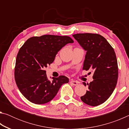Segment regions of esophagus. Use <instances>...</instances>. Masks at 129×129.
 <instances>
[{"label":"esophagus","mask_w":129,"mask_h":129,"mask_svg":"<svg viewBox=\"0 0 129 129\" xmlns=\"http://www.w3.org/2000/svg\"><path fill=\"white\" fill-rule=\"evenodd\" d=\"M70 82H71V84H72L73 85H77L78 84V82L77 81H73V80H71Z\"/></svg>","instance_id":"obj_1"}]
</instances>
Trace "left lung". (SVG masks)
I'll return each instance as SVG.
<instances>
[{
  "label": "left lung",
  "instance_id": "left-lung-1",
  "mask_svg": "<svg viewBox=\"0 0 129 129\" xmlns=\"http://www.w3.org/2000/svg\"><path fill=\"white\" fill-rule=\"evenodd\" d=\"M72 36L86 51L82 69L93 71V81L87 84L89 89L81 100L88 105H100L110 97L117 85L118 68L114 50L99 34H77Z\"/></svg>",
  "mask_w": 129,
  "mask_h": 129
}]
</instances>
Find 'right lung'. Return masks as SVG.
<instances>
[{"label": "right lung", "instance_id": "obj_1", "mask_svg": "<svg viewBox=\"0 0 129 129\" xmlns=\"http://www.w3.org/2000/svg\"><path fill=\"white\" fill-rule=\"evenodd\" d=\"M74 41L68 36L45 35L30 38L16 56L15 79L21 94L28 101L44 104L55 97L62 85L69 82L64 76L48 80L45 68L54 61L56 54Z\"/></svg>", "mask_w": 129, "mask_h": 129}]
</instances>
